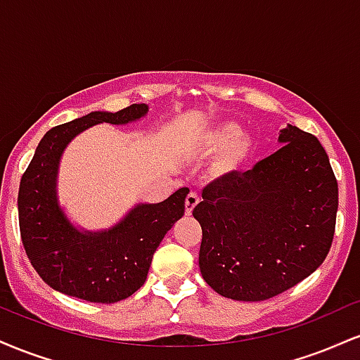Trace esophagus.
<instances>
[{
    "mask_svg": "<svg viewBox=\"0 0 360 360\" xmlns=\"http://www.w3.org/2000/svg\"><path fill=\"white\" fill-rule=\"evenodd\" d=\"M198 203H200V196H198L196 191H191L186 196V214H191L194 206H196Z\"/></svg>",
    "mask_w": 360,
    "mask_h": 360,
    "instance_id": "esophagus-1",
    "label": "esophagus"
}]
</instances>
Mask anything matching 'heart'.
<instances>
[{"mask_svg": "<svg viewBox=\"0 0 360 360\" xmlns=\"http://www.w3.org/2000/svg\"><path fill=\"white\" fill-rule=\"evenodd\" d=\"M201 148L208 154L220 152L217 167L221 172L235 171L249 159L252 142L240 134V127L233 122L218 123L201 135Z\"/></svg>", "mask_w": 360, "mask_h": 360, "instance_id": "obj_1", "label": "heart"}]
</instances>
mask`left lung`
Masks as SVG:
<instances>
[{
	"label": "left lung",
	"instance_id": "1",
	"mask_svg": "<svg viewBox=\"0 0 360 360\" xmlns=\"http://www.w3.org/2000/svg\"><path fill=\"white\" fill-rule=\"evenodd\" d=\"M283 147L247 172L213 181L193 217L200 269L218 295L274 298L308 278L333 242L338 184L320 140L288 125Z\"/></svg>",
	"mask_w": 360,
	"mask_h": 360
}]
</instances>
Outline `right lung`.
Segmentation results:
<instances>
[{
  "instance_id": "obj_1",
  "label": "right lung",
  "mask_w": 360,
  "mask_h": 360,
  "mask_svg": "<svg viewBox=\"0 0 360 360\" xmlns=\"http://www.w3.org/2000/svg\"><path fill=\"white\" fill-rule=\"evenodd\" d=\"M147 110V105H130L117 113L93 111L51 128L23 172L18 191L23 249L40 278L56 291L91 303L128 298L146 283L155 249L184 214L188 188L177 189L162 203L139 205L101 233L77 232L57 205V166L69 140L96 123L134 122Z\"/></svg>"
}]
</instances>
